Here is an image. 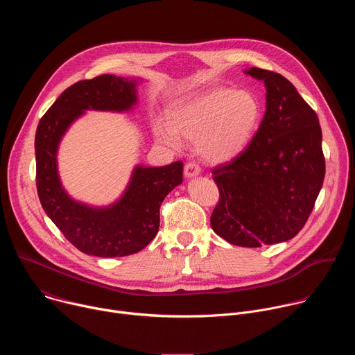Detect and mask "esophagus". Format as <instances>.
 I'll return each mask as SVG.
<instances>
[{"label": "esophagus", "mask_w": 355, "mask_h": 355, "mask_svg": "<svg viewBox=\"0 0 355 355\" xmlns=\"http://www.w3.org/2000/svg\"><path fill=\"white\" fill-rule=\"evenodd\" d=\"M184 174H185V177L187 178H192V177H196V175H199L200 174V167H199V164H196V163H187L185 164V167H184Z\"/></svg>", "instance_id": "34e87169"}]
</instances>
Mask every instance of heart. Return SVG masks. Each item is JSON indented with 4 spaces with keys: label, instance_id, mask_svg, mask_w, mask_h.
<instances>
[{
    "label": "heart",
    "instance_id": "obj_1",
    "mask_svg": "<svg viewBox=\"0 0 355 355\" xmlns=\"http://www.w3.org/2000/svg\"><path fill=\"white\" fill-rule=\"evenodd\" d=\"M261 119L257 96L245 89L212 88L185 98L168 111V122L156 119L151 130L157 141L178 150L181 137L196 141L211 163L237 157L254 136Z\"/></svg>",
    "mask_w": 355,
    "mask_h": 355
}]
</instances>
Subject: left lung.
I'll return each mask as SVG.
<instances>
[{
  "instance_id": "left-lung-1",
  "label": "left lung",
  "mask_w": 355,
  "mask_h": 355,
  "mask_svg": "<svg viewBox=\"0 0 355 355\" xmlns=\"http://www.w3.org/2000/svg\"><path fill=\"white\" fill-rule=\"evenodd\" d=\"M244 73L264 81L266 114L241 153L212 170L220 198L211 226L230 244L261 247L305 226L326 167L319 118L293 84L270 70Z\"/></svg>"
}]
</instances>
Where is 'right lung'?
Segmentation results:
<instances>
[{
    "mask_svg": "<svg viewBox=\"0 0 355 355\" xmlns=\"http://www.w3.org/2000/svg\"><path fill=\"white\" fill-rule=\"evenodd\" d=\"M139 81L112 74L78 81L63 91L36 129V187L42 208L64 237L89 256L125 257L143 250L159 232L162 202L182 182V162L136 166L121 199L107 208L81 204L62 187L58 147L69 126L88 110H132Z\"/></svg>",
    "mask_w": 355,
    "mask_h": 355,
    "instance_id": "1",
    "label": "right lung"
}]
</instances>
